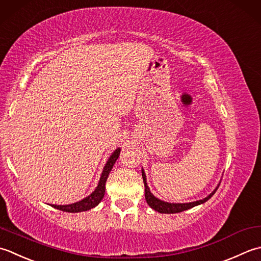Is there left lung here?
<instances>
[{"label":"left lung","mask_w":261,"mask_h":261,"mask_svg":"<svg viewBox=\"0 0 261 261\" xmlns=\"http://www.w3.org/2000/svg\"><path fill=\"white\" fill-rule=\"evenodd\" d=\"M142 177H143V181H144V187H145V199H146V203L148 204V206L153 208L154 211H156L159 213H162V214H174V213H180V212H184V211H187L189 208H193V207L200 205V204H204L205 201L208 200L213 195L215 194V191L219 188V186L214 189V191H212V194H210L207 197H205L204 199H200V200H196V201H191V203H185V204H174V203H167V201H163L161 199L156 198L155 196H154L151 191L150 188H148V186L146 184V175L144 170L142 169Z\"/></svg>","instance_id":"obj_1"}]
</instances>
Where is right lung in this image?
Returning a JSON list of instances; mask_svg holds the SVG:
<instances>
[{"label":"right lung","instance_id":"obj_1","mask_svg":"<svg viewBox=\"0 0 261 261\" xmlns=\"http://www.w3.org/2000/svg\"><path fill=\"white\" fill-rule=\"evenodd\" d=\"M119 154H120V148H117V150H115V152L111 154L110 158L108 159L107 163H106L102 173H101V177H100L97 188L94 189V191H92L91 195H89L88 197L83 198L80 201H76V203H74V204L51 205V206L56 210H60L63 212H68V213H79V212L89 211L97 206L103 198L105 191H106V181H107L108 175L111 171V169H113L115 162L117 161V159L119 158Z\"/></svg>","mask_w":261,"mask_h":261}]
</instances>
